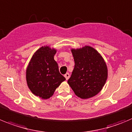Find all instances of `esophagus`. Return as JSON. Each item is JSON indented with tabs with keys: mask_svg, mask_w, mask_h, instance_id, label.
<instances>
[{
	"mask_svg": "<svg viewBox=\"0 0 132 132\" xmlns=\"http://www.w3.org/2000/svg\"><path fill=\"white\" fill-rule=\"evenodd\" d=\"M64 77L66 78V80H68V79H69V78H70L69 73H66V74L64 75Z\"/></svg>",
	"mask_w": 132,
	"mask_h": 132,
	"instance_id": "esophagus-1",
	"label": "esophagus"
}]
</instances>
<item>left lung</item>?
Returning <instances> with one entry per match:
<instances>
[{"mask_svg":"<svg viewBox=\"0 0 132 132\" xmlns=\"http://www.w3.org/2000/svg\"><path fill=\"white\" fill-rule=\"evenodd\" d=\"M71 52L75 65L68 83L75 94L82 99L96 96L108 78V68L104 58L89 46L72 49Z\"/></svg>","mask_w":132,"mask_h":132,"instance_id":"8db88e82","label":"left lung"}]
</instances>
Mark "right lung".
Masks as SVG:
<instances>
[{"label":"right lung","instance_id":"right-lung-1","mask_svg":"<svg viewBox=\"0 0 132 132\" xmlns=\"http://www.w3.org/2000/svg\"><path fill=\"white\" fill-rule=\"evenodd\" d=\"M56 50L44 46L33 54L26 72L27 85L33 94L50 98L60 84L66 80L54 59Z\"/></svg>","mask_w":132,"mask_h":132}]
</instances>
